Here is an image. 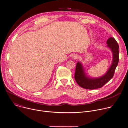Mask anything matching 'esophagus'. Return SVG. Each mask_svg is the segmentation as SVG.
Masks as SVG:
<instances>
[{
	"mask_svg": "<svg viewBox=\"0 0 128 128\" xmlns=\"http://www.w3.org/2000/svg\"><path fill=\"white\" fill-rule=\"evenodd\" d=\"M78 58V56L76 55H73V56H72V58L73 59H77Z\"/></svg>",
	"mask_w": 128,
	"mask_h": 128,
	"instance_id": "obj_1",
	"label": "esophagus"
}]
</instances>
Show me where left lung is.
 <instances>
[{
    "instance_id": "8db88e82",
    "label": "left lung",
    "mask_w": 128,
    "mask_h": 128,
    "mask_svg": "<svg viewBox=\"0 0 128 128\" xmlns=\"http://www.w3.org/2000/svg\"><path fill=\"white\" fill-rule=\"evenodd\" d=\"M106 44V46L112 52V61L110 67L103 76L96 78H90L86 75L82 64L80 62L77 63L74 78L81 88L88 90L100 88L113 77L119 60V46L116 40L112 37H110L107 40Z\"/></svg>"
}]
</instances>
